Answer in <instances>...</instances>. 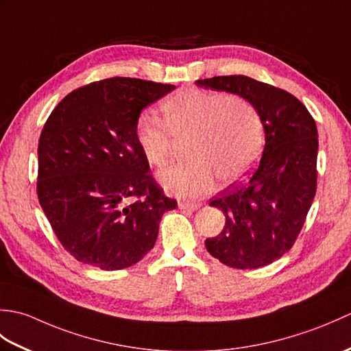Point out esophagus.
Instances as JSON below:
<instances>
[{
    "label": "esophagus",
    "mask_w": 351,
    "mask_h": 351,
    "mask_svg": "<svg viewBox=\"0 0 351 351\" xmlns=\"http://www.w3.org/2000/svg\"><path fill=\"white\" fill-rule=\"evenodd\" d=\"M199 204H193V202H180V208L185 211H196L199 210Z\"/></svg>",
    "instance_id": "1"
}]
</instances>
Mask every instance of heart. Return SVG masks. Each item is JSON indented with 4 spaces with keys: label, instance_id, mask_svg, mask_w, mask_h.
<instances>
[{
    "label": "heart",
    "instance_id": "obj_1",
    "mask_svg": "<svg viewBox=\"0 0 351 351\" xmlns=\"http://www.w3.org/2000/svg\"><path fill=\"white\" fill-rule=\"evenodd\" d=\"M162 122L143 114L136 125L140 151L149 164L166 167L178 145L187 161L160 175L176 196L195 197L213 189L215 178L234 184L249 173L264 147V122L244 96L184 88L162 102Z\"/></svg>",
    "mask_w": 351,
    "mask_h": 351
}]
</instances>
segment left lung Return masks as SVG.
<instances>
[{
  "label": "left lung",
  "mask_w": 351,
  "mask_h": 351,
  "mask_svg": "<svg viewBox=\"0 0 351 351\" xmlns=\"http://www.w3.org/2000/svg\"><path fill=\"white\" fill-rule=\"evenodd\" d=\"M197 86L244 96L263 116L265 146L256 167L210 205L226 217L206 250L241 270L271 264L293 247L317 191L318 132L303 104L279 87L244 75L197 80Z\"/></svg>",
  "instance_id": "left-lung-1"
}]
</instances>
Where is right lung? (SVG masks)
<instances>
[{
    "label": "right lung",
    "mask_w": 351,
    "mask_h": 351,
    "mask_svg": "<svg viewBox=\"0 0 351 351\" xmlns=\"http://www.w3.org/2000/svg\"><path fill=\"white\" fill-rule=\"evenodd\" d=\"M175 88L114 77L77 88L45 122L37 197L66 252L113 271L154 247L162 214L178 202L149 173L136 125L141 110Z\"/></svg>",
    "instance_id": "1"
}]
</instances>
